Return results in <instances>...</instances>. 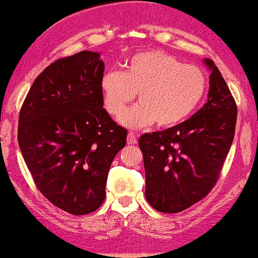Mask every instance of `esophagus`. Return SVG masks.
<instances>
[{
  "label": "esophagus",
  "instance_id": "obj_1",
  "mask_svg": "<svg viewBox=\"0 0 258 258\" xmlns=\"http://www.w3.org/2000/svg\"><path fill=\"white\" fill-rule=\"evenodd\" d=\"M126 142L128 144H136L137 143V137L134 133L128 134V139H126Z\"/></svg>",
  "mask_w": 258,
  "mask_h": 258
}]
</instances>
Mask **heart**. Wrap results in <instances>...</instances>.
Returning <instances> with one entry per match:
<instances>
[{"mask_svg": "<svg viewBox=\"0 0 258 258\" xmlns=\"http://www.w3.org/2000/svg\"><path fill=\"white\" fill-rule=\"evenodd\" d=\"M203 69L188 66L160 50L134 55L125 72L109 70L101 80L103 103L109 114L119 116L137 92L140 103L119 117L130 129L172 128L189 117L207 90Z\"/></svg>", "mask_w": 258, "mask_h": 258, "instance_id": "heart-1", "label": "heart"}]
</instances>
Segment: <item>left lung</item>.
Instances as JSON below:
<instances>
[{"mask_svg":"<svg viewBox=\"0 0 258 258\" xmlns=\"http://www.w3.org/2000/svg\"><path fill=\"white\" fill-rule=\"evenodd\" d=\"M203 63L210 72L207 103L186 121L139 140L146 199L161 213H179L206 197L234 141L235 100L215 63Z\"/></svg>","mask_w":258,"mask_h":258,"instance_id":"left-lung-1","label":"left lung"}]
</instances>
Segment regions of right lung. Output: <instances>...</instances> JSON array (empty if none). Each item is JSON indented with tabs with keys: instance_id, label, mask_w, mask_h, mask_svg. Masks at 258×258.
Returning <instances> with one entry per match:
<instances>
[{
	"instance_id": "right-lung-1",
	"label": "right lung",
	"mask_w": 258,
	"mask_h": 258,
	"mask_svg": "<svg viewBox=\"0 0 258 258\" xmlns=\"http://www.w3.org/2000/svg\"><path fill=\"white\" fill-rule=\"evenodd\" d=\"M96 51L57 59L34 81L20 112L19 146L37 188L59 209L86 215L105 197L126 130L103 108Z\"/></svg>"
}]
</instances>
